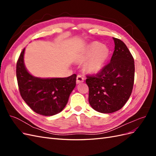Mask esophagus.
<instances>
[{
	"label": "esophagus",
	"instance_id": "34e87169",
	"mask_svg": "<svg viewBox=\"0 0 156 156\" xmlns=\"http://www.w3.org/2000/svg\"><path fill=\"white\" fill-rule=\"evenodd\" d=\"M77 84H80V83H82L84 82V78L81 76V75H78L77 77Z\"/></svg>",
	"mask_w": 156,
	"mask_h": 156
}]
</instances>
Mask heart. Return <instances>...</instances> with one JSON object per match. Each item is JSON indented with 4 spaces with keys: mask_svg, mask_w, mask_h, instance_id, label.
Returning <instances> with one entry per match:
<instances>
[{
    "mask_svg": "<svg viewBox=\"0 0 156 156\" xmlns=\"http://www.w3.org/2000/svg\"><path fill=\"white\" fill-rule=\"evenodd\" d=\"M109 53V49L107 47L100 42L93 41L77 52L74 60L79 64L84 62V70L89 74L96 75L105 67Z\"/></svg>",
    "mask_w": 156,
    "mask_h": 156,
    "instance_id": "b5f03b06",
    "label": "heart"
}]
</instances>
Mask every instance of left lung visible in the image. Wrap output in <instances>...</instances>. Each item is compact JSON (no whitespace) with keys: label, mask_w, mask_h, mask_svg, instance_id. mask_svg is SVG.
<instances>
[{"label":"left lung","mask_w":156,"mask_h":156,"mask_svg":"<svg viewBox=\"0 0 156 156\" xmlns=\"http://www.w3.org/2000/svg\"><path fill=\"white\" fill-rule=\"evenodd\" d=\"M115 51L111 62L96 76H87L88 101L94 110L112 113L129 100L135 76L134 59L123 41L112 37Z\"/></svg>","instance_id":"1"}]
</instances>
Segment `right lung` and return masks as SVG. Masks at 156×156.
<instances>
[{
  "mask_svg": "<svg viewBox=\"0 0 156 156\" xmlns=\"http://www.w3.org/2000/svg\"><path fill=\"white\" fill-rule=\"evenodd\" d=\"M23 50L16 66V75L21 96L37 114L53 116L66 105L70 94L76 85V74L68 77H37L25 67Z\"/></svg>",
  "mask_w": 156,
  "mask_h": 156,
  "instance_id": "right-lung-1",
  "label": "right lung"
}]
</instances>
